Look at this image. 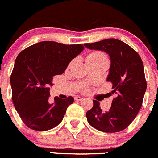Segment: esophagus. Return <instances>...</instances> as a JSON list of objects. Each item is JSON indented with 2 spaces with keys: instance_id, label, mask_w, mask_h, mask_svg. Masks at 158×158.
I'll list each match as a JSON object with an SVG mask.
<instances>
[{
  "instance_id": "1",
  "label": "esophagus",
  "mask_w": 158,
  "mask_h": 158,
  "mask_svg": "<svg viewBox=\"0 0 158 158\" xmlns=\"http://www.w3.org/2000/svg\"><path fill=\"white\" fill-rule=\"evenodd\" d=\"M82 99H83V98L81 97H79V96H76V97H75V100H76V101H82Z\"/></svg>"
}]
</instances>
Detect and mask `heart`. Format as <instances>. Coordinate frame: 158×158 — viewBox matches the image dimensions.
Here are the masks:
<instances>
[{
  "label": "heart",
  "instance_id": "obj_1",
  "mask_svg": "<svg viewBox=\"0 0 158 158\" xmlns=\"http://www.w3.org/2000/svg\"><path fill=\"white\" fill-rule=\"evenodd\" d=\"M107 60V57L105 54L101 51H94L88 54L86 57V61L87 62H99V61H105Z\"/></svg>",
  "mask_w": 158,
  "mask_h": 158
}]
</instances>
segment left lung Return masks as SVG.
<instances>
[{
	"label": "left lung",
	"mask_w": 158,
	"mask_h": 158,
	"mask_svg": "<svg viewBox=\"0 0 158 158\" xmlns=\"http://www.w3.org/2000/svg\"><path fill=\"white\" fill-rule=\"evenodd\" d=\"M84 45L90 50L105 51L110 56L107 81L112 83L111 94L115 95L107 111H103L100 103L94 100V106L86 112L88 122L101 132L124 130L140 110L147 89L142 59L130 46L117 39H106Z\"/></svg>",
	"instance_id": "8db88e82"
}]
</instances>
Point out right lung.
<instances>
[{"mask_svg":"<svg viewBox=\"0 0 158 158\" xmlns=\"http://www.w3.org/2000/svg\"><path fill=\"white\" fill-rule=\"evenodd\" d=\"M83 49L82 44L43 41L19 53L10 78L12 101L29 129L49 130L62 121L74 98L55 97L54 103L50 104L49 86H53V77L62 74L69 62Z\"/></svg>","mask_w":158,"mask_h":158,"instance_id":"1","label":"right lung"}]
</instances>
